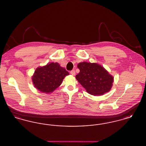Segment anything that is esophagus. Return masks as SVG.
Here are the masks:
<instances>
[{"mask_svg": "<svg viewBox=\"0 0 146 146\" xmlns=\"http://www.w3.org/2000/svg\"><path fill=\"white\" fill-rule=\"evenodd\" d=\"M70 74L72 75H75V71L74 70H72L70 71Z\"/></svg>", "mask_w": 146, "mask_h": 146, "instance_id": "obj_1", "label": "esophagus"}]
</instances>
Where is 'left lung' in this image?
<instances>
[{
  "label": "left lung",
  "mask_w": 146,
  "mask_h": 146,
  "mask_svg": "<svg viewBox=\"0 0 146 146\" xmlns=\"http://www.w3.org/2000/svg\"><path fill=\"white\" fill-rule=\"evenodd\" d=\"M80 72L76 78L92 95H101L108 92L112 86L113 78L101 65L83 62L78 65Z\"/></svg>",
  "instance_id": "8db88e82"
}]
</instances>
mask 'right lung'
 <instances>
[{"mask_svg":"<svg viewBox=\"0 0 146 146\" xmlns=\"http://www.w3.org/2000/svg\"><path fill=\"white\" fill-rule=\"evenodd\" d=\"M69 73L58 63L52 62L37 68L32 78L35 87L40 91L49 93L61 85L65 76Z\"/></svg>","mask_w":146,"mask_h":146,"instance_id":"add662e5","label":"right lung"}]
</instances>
